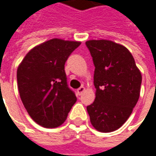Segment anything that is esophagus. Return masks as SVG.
<instances>
[{"label": "esophagus", "mask_w": 156, "mask_h": 156, "mask_svg": "<svg viewBox=\"0 0 156 156\" xmlns=\"http://www.w3.org/2000/svg\"><path fill=\"white\" fill-rule=\"evenodd\" d=\"M85 91V88L84 86H81V87H79L78 90H77V93H78V95H82V93Z\"/></svg>", "instance_id": "34e87169"}]
</instances>
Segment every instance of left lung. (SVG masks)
<instances>
[{"mask_svg": "<svg viewBox=\"0 0 156 156\" xmlns=\"http://www.w3.org/2000/svg\"><path fill=\"white\" fill-rule=\"evenodd\" d=\"M95 66V100L86 107L91 125L102 133L119 129L140 97L141 73L125 46L109 40L85 42Z\"/></svg>", "mask_w": 156, "mask_h": 156, "instance_id": "1", "label": "left lung"}]
</instances>
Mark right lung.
<instances>
[{"label":"right lung","mask_w":156,"mask_h":156,"mask_svg":"<svg viewBox=\"0 0 156 156\" xmlns=\"http://www.w3.org/2000/svg\"><path fill=\"white\" fill-rule=\"evenodd\" d=\"M80 42L53 38L34 47L17 68L20 97L31 119L46 128L61 126L77 101L65 64Z\"/></svg>","instance_id":"1"}]
</instances>
